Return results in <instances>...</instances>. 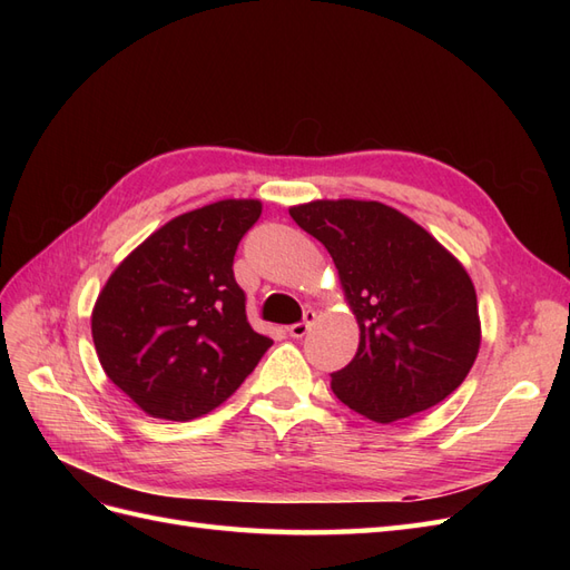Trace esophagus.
Here are the masks:
<instances>
[{"label": "esophagus", "mask_w": 570, "mask_h": 570, "mask_svg": "<svg viewBox=\"0 0 570 570\" xmlns=\"http://www.w3.org/2000/svg\"><path fill=\"white\" fill-rule=\"evenodd\" d=\"M316 321V312H312V308H308V312H304V321L302 323H295V325H289L287 327V335L289 337H295V340H299V337H304L306 333H308V327H312V323Z\"/></svg>", "instance_id": "34e87169"}]
</instances>
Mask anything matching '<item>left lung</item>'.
I'll list each match as a JSON object with an SVG mask.
<instances>
[{"label": "left lung", "mask_w": 570, "mask_h": 570, "mask_svg": "<svg viewBox=\"0 0 570 570\" xmlns=\"http://www.w3.org/2000/svg\"><path fill=\"white\" fill-rule=\"evenodd\" d=\"M289 216L333 256L358 323L354 358L331 375L337 400L394 423L450 396L482 340L475 285L459 258L383 202L314 199Z\"/></svg>", "instance_id": "obj_1"}]
</instances>
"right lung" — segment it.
<instances>
[{"mask_svg": "<svg viewBox=\"0 0 570 570\" xmlns=\"http://www.w3.org/2000/svg\"><path fill=\"white\" fill-rule=\"evenodd\" d=\"M258 199H220L170 218L116 266L92 308L109 381L147 416L195 421L245 383L273 340L252 331L233 275Z\"/></svg>", "mask_w": 570, "mask_h": 570, "instance_id": "1", "label": "right lung"}]
</instances>
